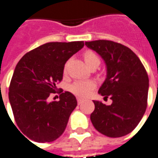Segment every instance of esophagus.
Here are the masks:
<instances>
[{
  "mask_svg": "<svg viewBox=\"0 0 158 158\" xmlns=\"http://www.w3.org/2000/svg\"><path fill=\"white\" fill-rule=\"evenodd\" d=\"M82 102H83V99H81V98H77V102H78V104H79V105L81 104Z\"/></svg>",
  "mask_w": 158,
  "mask_h": 158,
  "instance_id": "34e87169",
  "label": "esophagus"
}]
</instances>
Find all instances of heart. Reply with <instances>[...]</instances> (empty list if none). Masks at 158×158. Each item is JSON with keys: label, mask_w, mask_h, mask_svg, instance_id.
Here are the masks:
<instances>
[{"label": "heart", "mask_w": 158, "mask_h": 158, "mask_svg": "<svg viewBox=\"0 0 158 158\" xmlns=\"http://www.w3.org/2000/svg\"><path fill=\"white\" fill-rule=\"evenodd\" d=\"M84 59L88 67L94 64H100V59L94 52H87L84 54ZM95 87L94 81L91 80L88 81H77L74 83H72L69 87L70 92H72L74 94H76L77 96L80 97H86L88 96L91 91L94 89V88Z\"/></svg>", "instance_id": "b5f03b06"}]
</instances>
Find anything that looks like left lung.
I'll use <instances>...</instances> for the list:
<instances>
[{"instance_id":"left-lung-1","label":"left lung","mask_w":158,"mask_h":158,"mask_svg":"<svg viewBox=\"0 0 158 158\" xmlns=\"http://www.w3.org/2000/svg\"><path fill=\"white\" fill-rule=\"evenodd\" d=\"M86 46L102 57L106 69L104 82L99 94L110 97L106 106L93 101L94 110L90 119L94 128L103 135L119 138L135 128L147 106L149 78L141 61L127 46L110 40L85 42Z\"/></svg>"}]
</instances>
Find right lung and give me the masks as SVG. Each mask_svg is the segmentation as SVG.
<instances>
[{
  "instance_id": "1",
  "label": "right lung",
  "mask_w": 158,
  "mask_h": 158,
  "mask_svg": "<svg viewBox=\"0 0 158 158\" xmlns=\"http://www.w3.org/2000/svg\"><path fill=\"white\" fill-rule=\"evenodd\" d=\"M83 46V41L46 43L24 55L16 65L9 102L18 127L31 140L52 142L64 131L77 99L67 91L58 102H49L48 97L63 79L66 62Z\"/></svg>"
}]
</instances>
